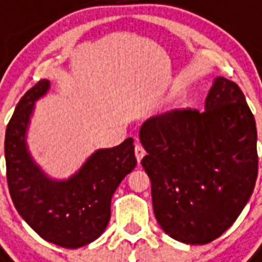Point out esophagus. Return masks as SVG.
Wrapping results in <instances>:
<instances>
[{
  "label": "esophagus",
  "mask_w": 262,
  "mask_h": 262,
  "mask_svg": "<svg viewBox=\"0 0 262 262\" xmlns=\"http://www.w3.org/2000/svg\"><path fill=\"white\" fill-rule=\"evenodd\" d=\"M135 154H136V159H137V162H141V159H143V156L145 155V151H144V148L140 145V144H136L135 147Z\"/></svg>",
  "instance_id": "34e87169"
}]
</instances>
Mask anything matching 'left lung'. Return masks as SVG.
Masks as SVG:
<instances>
[{"mask_svg": "<svg viewBox=\"0 0 262 262\" xmlns=\"http://www.w3.org/2000/svg\"><path fill=\"white\" fill-rule=\"evenodd\" d=\"M140 140L154 212L166 234L205 245L231 227L258 174L256 121L235 83L217 77L205 110L154 117L143 125Z\"/></svg>", "mask_w": 262, "mask_h": 262, "instance_id": "obj_1", "label": "left lung"}]
</instances>
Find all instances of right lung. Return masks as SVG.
I'll return each instance as SVG.
<instances>
[{"label":"right lung","mask_w":262,"mask_h":262,"mask_svg":"<svg viewBox=\"0 0 262 262\" xmlns=\"http://www.w3.org/2000/svg\"><path fill=\"white\" fill-rule=\"evenodd\" d=\"M40 80L18 100L5 132L6 181L10 197L23 219L50 244L77 249L102 235L110 220L111 197L136 167L133 139L99 149L69 181L46 178L28 155L26 130L34 102L46 94Z\"/></svg>","instance_id":"obj_1"}]
</instances>
